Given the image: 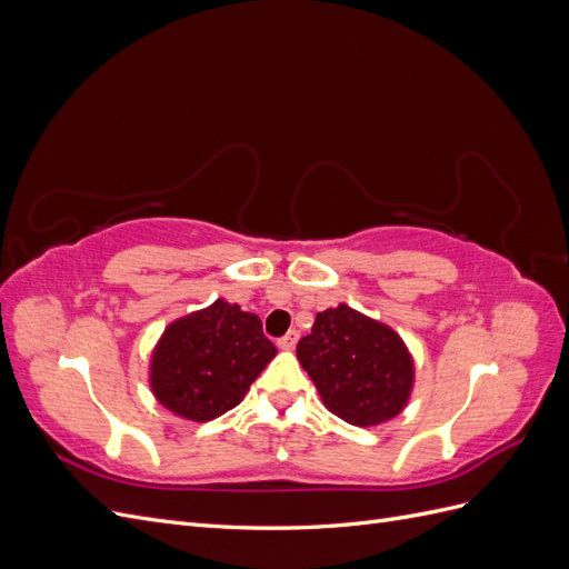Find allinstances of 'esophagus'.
I'll return each mask as SVG.
<instances>
[{"label":"esophagus","mask_w":569,"mask_h":569,"mask_svg":"<svg viewBox=\"0 0 569 569\" xmlns=\"http://www.w3.org/2000/svg\"><path fill=\"white\" fill-rule=\"evenodd\" d=\"M297 341H299V332L297 330H289L282 339H278V347L284 349V351H291V349L297 347Z\"/></svg>","instance_id":"esophagus-1"}]
</instances>
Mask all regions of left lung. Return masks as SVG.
I'll list each match as a JSON object with an SVG mask.
<instances>
[{"label":"left lung","instance_id":"8db88e82","mask_svg":"<svg viewBox=\"0 0 569 569\" xmlns=\"http://www.w3.org/2000/svg\"><path fill=\"white\" fill-rule=\"evenodd\" d=\"M297 358L325 408L358 427L382 425L408 406L416 363L389 325L339 303L316 316Z\"/></svg>","mask_w":569,"mask_h":569}]
</instances>
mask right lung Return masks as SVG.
Segmentation results:
<instances>
[{"label":"right lung","instance_id":"add662e5","mask_svg":"<svg viewBox=\"0 0 569 569\" xmlns=\"http://www.w3.org/2000/svg\"><path fill=\"white\" fill-rule=\"evenodd\" d=\"M274 353L258 316L216 299L166 327L151 351L149 387L173 416L209 422L242 403Z\"/></svg>","mask_w":569,"mask_h":569}]
</instances>
